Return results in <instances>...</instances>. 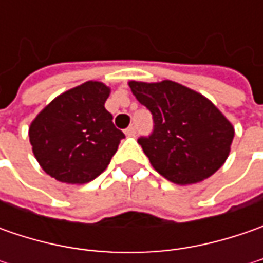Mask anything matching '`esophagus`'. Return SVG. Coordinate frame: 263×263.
I'll use <instances>...</instances> for the list:
<instances>
[{"instance_id": "34e87169", "label": "esophagus", "mask_w": 263, "mask_h": 263, "mask_svg": "<svg viewBox=\"0 0 263 263\" xmlns=\"http://www.w3.org/2000/svg\"><path fill=\"white\" fill-rule=\"evenodd\" d=\"M135 135H136V127H135V126H130V127H128V128H127V130H126V136L133 137V136H135Z\"/></svg>"}]
</instances>
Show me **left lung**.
<instances>
[{"label":"left lung","mask_w":263,"mask_h":263,"mask_svg":"<svg viewBox=\"0 0 263 263\" xmlns=\"http://www.w3.org/2000/svg\"><path fill=\"white\" fill-rule=\"evenodd\" d=\"M128 86L154 117L152 135L137 142L161 176L187 186L224 165L234 127L206 96L173 80H130Z\"/></svg>","instance_id":"obj_1"}]
</instances>
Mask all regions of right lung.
Listing matches in <instances>:
<instances>
[{
  "mask_svg": "<svg viewBox=\"0 0 263 263\" xmlns=\"http://www.w3.org/2000/svg\"><path fill=\"white\" fill-rule=\"evenodd\" d=\"M111 89L89 80L54 98L29 127L36 161L48 176L85 184L105 171L124 133L105 109Z\"/></svg>",
  "mask_w": 263,
  "mask_h": 263,
  "instance_id": "add662e5",
  "label": "right lung"
}]
</instances>
